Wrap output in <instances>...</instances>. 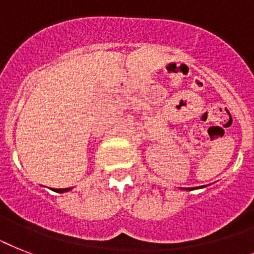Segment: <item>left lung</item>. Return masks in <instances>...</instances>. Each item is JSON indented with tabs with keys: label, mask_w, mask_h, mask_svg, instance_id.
I'll list each match as a JSON object with an SVG mask.
<instances>
[{
	"label": "left lung",
	"mask_w": 254,
	"mask_h": 254,
	"mask_svg": "<svg viewBox=\"0 0 254 254\" xmlns=\"http://www.w3.org/2000/svg\"><path fill=\"white\" fill-rule=\"evenodd\" d=\"M205 186H200V187H199V189H204ZM195 189H197V187H186V189H182V190H186V191H192V190H195Z\"/></svg>",
	"instance_id": "obj_1"
}]
</instances>
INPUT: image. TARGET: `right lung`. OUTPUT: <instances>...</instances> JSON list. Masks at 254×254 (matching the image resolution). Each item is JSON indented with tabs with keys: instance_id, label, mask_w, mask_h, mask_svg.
Wrapping results in <instances>:
<instances>
[{
	"instance_id": "right-lung-1",
	"label": "right lung",
	"mask_w": 254,
	"mask_h": 254,
	"mask_svg": "<svg viewBox=\"0 0 254 254\" xmlns=\"http://www.w3.org/2000/svg\"><path fill=\"white\" fill-rule=\"evenodd\" d=\"M71 189H72V187H69V189H54V191H55V192L63 193V192H68V191H71Z\"/></svg>"
}]
</instances>
